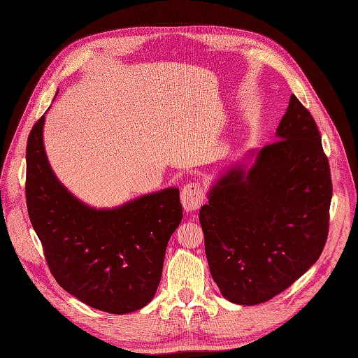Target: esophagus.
I'll list each match as a JSON object with an SVG mask.
<instances>
[{
	"label": "esophagus",
	"mask_w": 358,
	"mask_h": 358,
	"mask_svg": "<svg viewBox=\"0 0 358 358\" xmlns=\"http://www.w3.org/2000/svg\"><path fill=\"white\" fill-rule=\"evenodd\" d=\"M206 190L198 181H190L181 190V203L186 212H195L204 203Z\"/></svg>",
	"instance_id": "obj_1"
}]
</instances>
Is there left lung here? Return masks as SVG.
Here are the masks:
<instances>
[{
    "label": "left lung",
    "instance_id": "8db88e82",
    "mask_svg": "<svg viewBox=\"0 0 358 358\" xmlns=\"http://www.w3.org/2000/svg\"><path fill=\"white\" fill-rule=\"evenodd\" d=\"M277 142L228 169L199 210L210 273L234 304H262L319 259L333 196L329 163L313 116L292 95Z\"/></svg>",
    "mask_w": 358,
    "mask_h": 358
}]
</instances>
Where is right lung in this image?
<instances>
[{
	"instance_id": "add662e5",
	"label": "right lung",
	"mask_w": 358,
	"mask_h": 358,
	"mask_svg": "<svg viewBox=\"0 0 358 358\" xmlns=\"http://www.w3.org/2000/svg\"><path fill=\"white\" fill-rule=\"evenodd\" d=\"M42 116L27 142V208L54 278L89 307L125 315L154 298L172 233L182 219L177 187L115 208L81 203L57 180Z\"/></svg>"
}]
</instances>
